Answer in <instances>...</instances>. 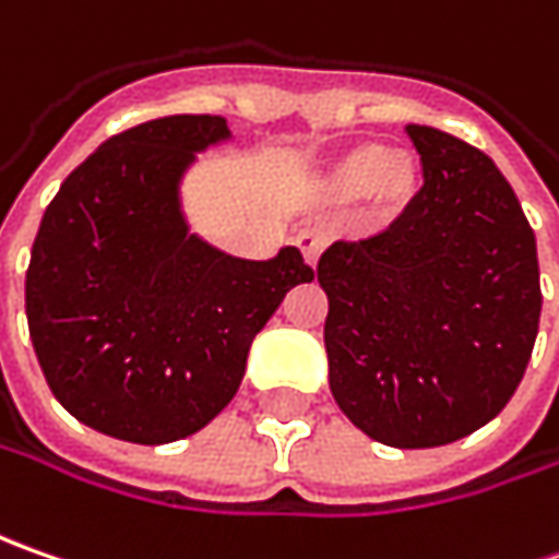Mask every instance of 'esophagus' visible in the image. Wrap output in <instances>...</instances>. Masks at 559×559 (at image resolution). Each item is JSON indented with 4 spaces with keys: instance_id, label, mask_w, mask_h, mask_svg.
<instances>
[{
    "instance_id": "esophagus-1",
    "label": "esophagus",
    "mask_w": 559,
    "mask_h": 559,
    "mask_svg": "<svg viewBox=\"0 0 559 559\" xmlns=\"http://www.w3.org/2000/svg\"><path fill=\"white\" fill-rule=\"evenodd\" d=\"M295 242H298V248H301L305 261L313 267V264L320 261V251L326 248V233H320V229H301Z\"/></svg>"
}]
</instances>
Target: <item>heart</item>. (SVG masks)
Returning <instances> with one entry per match:
<instances>
[{
  "mask_svg": "<svg viewBox=\"0 0 559 559\" xmlns=\"http://www.w3.org/2000/svg\"><path fill=\"white\" fill-rule=\"evenodd\" d=\"M330 186L342 199L370 192L382 214H395L417 195L419 167L411 155H389L385 145L364 142L335 158Z\"/></svg>",
  "mask_w": 559,
  "mask_h": 559,
  "instance_id": "obj_1",
  "label": "heart"
}]
</instances>
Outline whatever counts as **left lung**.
Wrapping results in <instances>:
<instances>
[{
	"mask_svg": "<svg viewBox=\"0 0 559 559\" xmlns=\"http://www.w3.org/2000/svg\"><path fill=\"white\" fill-rule=\"evenodd\" d=\"M423 186L389 229L338 239L317 280L330 389L392 448H436L495 419L526 373L542 317L535 233L476 145L407 123Z\"/></svg>",
	"mask_w": 559,
	"mask_h": 559,
	"instance_id": "8db88e82",
	"label": "left lung"
}]
</instances>
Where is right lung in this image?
<instances>
[{
  "mask_svg": "<svg viewBox=\"0 0 559 559\" xmlns=\"http://www.w3.org/2000/svg\"><path fill=\"white\" fill-rule=\"evenodd\" d=\"M211 115L130 127L61 183L33 239L27 326L68 414L133 444L199 432L239 392L254 335L311 283L298 248L242 261L189 236L180 177L226 140Z\"/></svg>",
  "mask_w": 559,
  "mask_h": 559,
  "instance_id": "add662e5",
  "label": "right lung"
}]
</instances>
